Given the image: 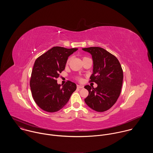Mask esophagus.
I'll list each match as a JSON object with an SVG mask.
<instances>
[{
	"label": "esophagus",
	"mask_w": 153,
	"mask_h": 153,
	"mask_svg": "<svg viewBox=\"0 0 153 153\" xmlns=\"http://www.w3.org/2000/svg\"><path fill=\"white\" fill-rule=\"evenodd\" d=\"M77 88H83V86L80 85H77Z\"/></svg>",
	"instance_id": "1"
}]
</instances>
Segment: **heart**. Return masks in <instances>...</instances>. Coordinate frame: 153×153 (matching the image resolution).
<instances>
[{
    "mask_svg": "<svg viewBox=\"0 0 153 153\" xmlns=\"http://www.w3.org/2000/svg\"><path fill=\"white\" fill-rule=\"evenodd\" d=\"M85 58H87V57H83V59H85ZM71 57H69V58L68 59L67 62V65H68V64H69L70 62L71 61Z\"/></svg>",
    "mask_w": 153,
    "mask_h": 153,
    "instance_id": "b5f03b06",
    "label": "heart"
}]
</instances>
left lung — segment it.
<instances>
[{
    "mask_svg": "<svg viewBox=\"0 0 153 153\" xmlns=\"http://www.w3.org/2000/svg\"><path fill=\"white\" fill-rule=\"evenodd\" d=\"M90 53L93 61V74L90 79L95 82L96 88L86 85L89 94L85 102L92 110L103 112L111 108L119 98L123 82V70L118 59L100 47L82 48Z\"/></svg>",
    "mask_w": 153,
    "mask_h": 153,
    "instance_id": "1",
    "label": "left lung"
}]
</instances>
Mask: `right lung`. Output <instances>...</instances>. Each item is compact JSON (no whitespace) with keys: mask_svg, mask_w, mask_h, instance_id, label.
I'll return each instance as SVG.
<instances>
[{"mask_svg":"<svg viewBox=\"0 0 153 153\" xmlns=\"http://www.w3.org/2000/svg\"><path fill=\"white\" fill-rule=\"evenodd\" d=\"M77 50L54 47L36 60L30 88L35 102L42 110L50 113L58 111L76 90L75 83L68 81L61 85L56 79L65 70L68 57Z\"/></svg>","mask_w":153,"mask_h":153,"instance_id":"1","label":"right lung"}]
</instances>
